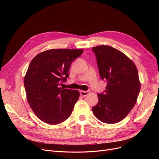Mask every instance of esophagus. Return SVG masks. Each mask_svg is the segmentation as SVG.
<instances>
[{"instance_id":"34e87169","label":"esophagus","mask_w":159,"mask_h":159,"mask_svg":"<svg viewBox=\"0 0 159 159\" xmlns=\"http://www.w3.org/2000/svg\"><path fill=\"white\" fill-rule=\"evenodd\" d=\"M90 91H80V95L83 97H85L87 96L88 94H89Z\"/></svg>"}]
</instances>
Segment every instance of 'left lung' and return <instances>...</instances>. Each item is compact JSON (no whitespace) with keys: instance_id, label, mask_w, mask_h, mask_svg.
I'll use <instances>...</instances> for the list:
<instances>
[{"instance_id":"obj_1","label":"left lung","mask_w":159,"mask_h":159,"mask_svg":"<svg viewBox=\"0 0 159 159\" xmlns=\"http://www.w3.org/2000/svg\"><path fill=\"white\" fill-rule=\"evenodd\" d=\"M101 78L107 81L104 93L92 107L102 122L113 124L125 117L135 105L141 89L137 67L123 52L109 46L92 48Z\"/></svg>"}]
</instances>
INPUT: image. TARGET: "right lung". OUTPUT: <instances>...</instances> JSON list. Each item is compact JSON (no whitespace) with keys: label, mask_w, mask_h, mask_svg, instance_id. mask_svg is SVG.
Masks as SVG:
<instances>
[{"label":"right lung","mask_w":159,"mask_h":159,"mask_svg":"<svg viewBox=\"0 0 159 159\" xmlns=\"http://www.w3.org/2000/svg\"><path fill=\"white\" fill-rule=\"evenodd\" d=\"M81 49H52L36 55L28 66L24 84L28 103L41 121L50 125L64 121L80 97L78 90L64 89L72 61Z\"/></svg>","instance_id":"1"}]
</instances>
